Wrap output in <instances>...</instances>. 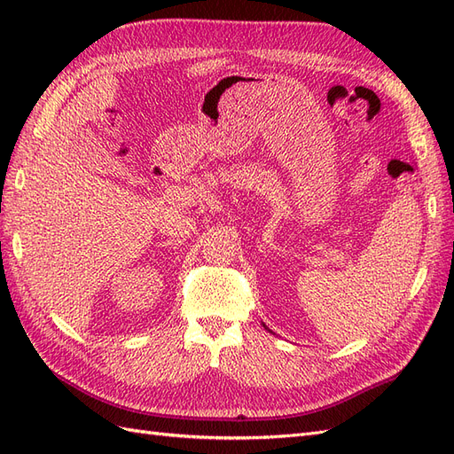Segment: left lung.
Returning <instances> with one entry per match:
<instances>
[{
    "label": "left lung",
    "mask_w": 454,
    "mask_h": 454,
    "mask_svg": "<svg viewBox=\"0 0 454 454\" xmlns=\"http://www.w3.org/2000/svg\"><path fill=\"white\" fill-rule=\"evenodd\" d=\"M263 327H265V329H269V327H267V325H265V324H263Z\"/></svg>",
    "instance_id": "1"
}]
</instances>
